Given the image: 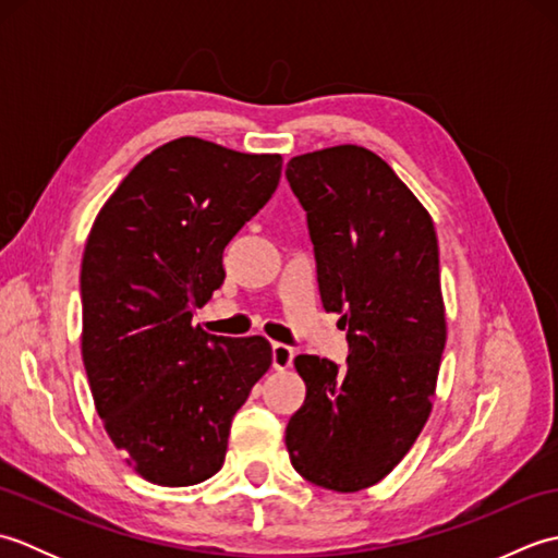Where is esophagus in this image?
<instances>
[{
	"instance_id": "obj_1",
	"label": "esophagus",
	"mask_w": 558,
	"mask_h": 558,
	"mask_svg": "<svg viewBox=\"0 0 558 558\" xmlns=\"http://www.w3.org/2000/svg\"><path fill=\"white\" fill-rule=\"evenodd\" d=\"M294 350L290 345H282V342H272V369L286 372L292 366Z\"/></svg>"
}]
</instances>
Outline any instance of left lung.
Segmentation results:
<instances>
[{"label":"left lung","mask_w":558,"mask_h":558,"mask_svg":"<svg viewBox=\"0 0 558 558\" xmlns=\"http://www.w3.org/2000/svg\"><path fill=\"white\" fill-rule=\"evenodd\" d=\"M306 210L326 312L348 330V366L298 354L306 386L286 444L304 480L333 492L381 482L432 414L446 345L438 242L429 210L364 146L288 162Z\"/></svg>","instance_id":"obj_1"}]
</instances>
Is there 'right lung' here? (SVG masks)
Segmentation results:
<instances>
[{
	"label": "right lung",
	"mask_w": 558,
	"mask_h": 558,
	"mask_svg": "<svg viewBox=\"0 0 558 558\" xmlns=\"http://www.w3.org/2000/svg\"><path fill=\"white\" fill-rule=\"evenodd\" d=\"M282 156L196 136L150 150L93 222L81 264V354L93 402L136 475L192 487L222 468L234 412L272 364L266 338L192 318L222 252L278 189Z\"/></svg>",
	"instance_id": "right-lung-1"
}]
</instances>
